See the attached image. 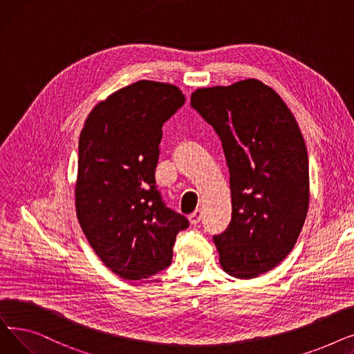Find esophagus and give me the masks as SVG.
<instances>
[{
  "mask_svg": "<svg viewBox=\"0 0 354 354\" xmlns=\"http://www.w3.org/2000/svg\"><path fill=\"white\" fill-rule=\"evenodd\" d=\"M202 216H203V211H202V209H196L194 214H191V215H189L191 224H192V225L199 224V222L202 221Z\"/></svg>",
  "mask_w": 354,
  "mask_h": 354,
  "instance_id": "1",
  "label": "esophagus"
}]
</instances>
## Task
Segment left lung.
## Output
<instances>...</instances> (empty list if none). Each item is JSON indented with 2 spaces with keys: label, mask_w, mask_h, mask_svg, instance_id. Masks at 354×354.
Here are the masks:
<instances>
[{
  "label": "left lung",
  "mask_w": 354,
  "mask_h": 354,
  "mask_svg": "<svg viewBox=\"0 0 354 354\" xmlns=\"http://www.w3.org/2000/svg\"><path fill=\"white\" fill-rule=\"evenodd\" d=\"M191 106L222 142L230 169L232 215L214 235L219 263L235 278L280 264L299 238L308 209V158L294 116L255 79L198 88Z\"/></svg>",
  "instance_id": "obj_1"
}]
</instances>
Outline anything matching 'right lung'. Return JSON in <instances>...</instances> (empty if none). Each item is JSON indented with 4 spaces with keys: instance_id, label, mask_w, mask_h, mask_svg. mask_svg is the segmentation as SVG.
Here are the masks:
<instances>
[{
    "instance_id": "1",
    "label": "right lung",
    "mask_w": 354,
    "mask_h": 354,
    "mask_svg": "<svg viewBox=\"0 0 354 354\" xmlns=\"http://www.w3.org/2000/svg\"><path fill=\"white\" fill-rule=\"evenodd\" d=\"M172 84L140 80L100 102L79 139L76 212L91 248L111 271L140 280L171 266L187 216L156 188L162 126L185 104Z\"/></svg>"
}]
</instances>
